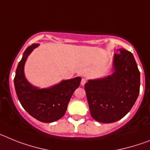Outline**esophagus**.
Here are the masks:
<instances>
[{
	"instance_id": "34e87169",
	"label": "esophagus",
	"mask_w": 150,
	"mask_h": 150,
	"mask_svg": "<svg viewBox=\"0 0 150 150\" xmlns=\"http://www.w3.org/2000/svg\"><path fill=\"white\" fill-rule=\"evenodd\" d=\"M87 82V79H85V78H83L81 80V85L82 86H84L85 84H86V83Z\"/></svg>"
}]
</instances>
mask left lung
Masks as SVG:
<instances>
[{"instance_id": "left-lung-1", "label": "left lung", "mask_w": 150, "mask_h": 150, "mask_svg": "<svg viewBox=\"0 0 150 150\" xmlns=\"http://www.w3.org/2000/svg\"><path fill=\"white\" fill-rule=\"evenodd\" d=\"M113 59L114 72L85 84L91 117L99 122L121 120L131 110L140 92V71L133 55L119 50Z\"/></svg>"}]
</instances>
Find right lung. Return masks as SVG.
I'll list each match as a JSON object with an SVG mask.
<instances>
[{
	"mask_svg": "<svg viewBox=\"0 0 150 150\" xmlns=\"http://www.w3.org/2000/svg\"><path fill=\"white\" fill-rule=\"evenodd\" d=\"M39 44H32L24 52L16 71L14 85L22 107L36 120L42 122L57 121L64 115L74 91L79 86L81 77L62 80L48 88H38L27 81L24 66L27 58Z\"/></svg>",
	"mask_w": 150,
	"mask_h": 150,
	"instance_id": "1",
	"label": "right lung"
}]
</instances>
